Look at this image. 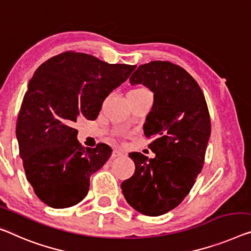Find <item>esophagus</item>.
<instances>
[{
    "instance_id": "obj_1",
    "label": "esophagus",
    "mask_w": 251,
    "mask_h": 251,
    "mask_svg": "<svg viewBox=\"0 0 251 251\" xmlns=\"http://www.w3.org/2000/svg\"><path fill=\"white\" fill-rule=\"evenodd\" d=\"M121 156H126V152L123 151L121 149H114L112 152V157H121Z\"/></svg>"
}]
</instances>
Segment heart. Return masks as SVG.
<instances>
[{"label": "heart", "mask_w": 251, "mask_h": 251, "mask_svg": "<svg viewBox=\"0 0 251 251\" xmlns=\"http://www.w3.org/2000/svg\"><path fill=\"white\" fill-rule=\"evenodd\" d=\"M144 92H148L147 90H145V88H138V90H133L131 91L130 93H144Z\"/></svg>", "instance_id": "heart-1"}]
</instances>
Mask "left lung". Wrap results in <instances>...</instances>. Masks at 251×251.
Segmentation results:
<instances>
[{"label": "left lung", "instance_id": "obj_1", "mask_svg": "<svg viewBox=\"0 0 251 251\" xmlns=\"http://www.w3.org/2000/svg\"><path fill=\"white\" fill-rule=\"evenodd\" d=\"M153 93V104L144 125L148 147L155 157L131 152L136 169L121 184L134 210L149 217L167 213L190 193L203 167L211 121L199 84L182 67L155 60L140 65L130 77Z\"/></svg>", "mask_w": 251, "mask_h": 251}]
</instances>
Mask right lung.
Instances as JSON below:
<instances>
[{
    "mask_svg": "<svg viewBox=\"0 0 251 251\" xmlns=\"http://www.w3.org/2000/svg\"><path fill=\"white\" fill-rule=\"evenodd\" d=\"M134 68L67 51L34 72L19 112L17 139L26 179L47 205L65 209L87 195L91 175L112 149L105 144L84 148L74 123L79 118L95 120L105 98Z\"/></svg>",
    "mask_w": 251,
    "mask_h": 251,
    "instance_id": "obj_1",
    "label": "right lung"
}]
</instances>
